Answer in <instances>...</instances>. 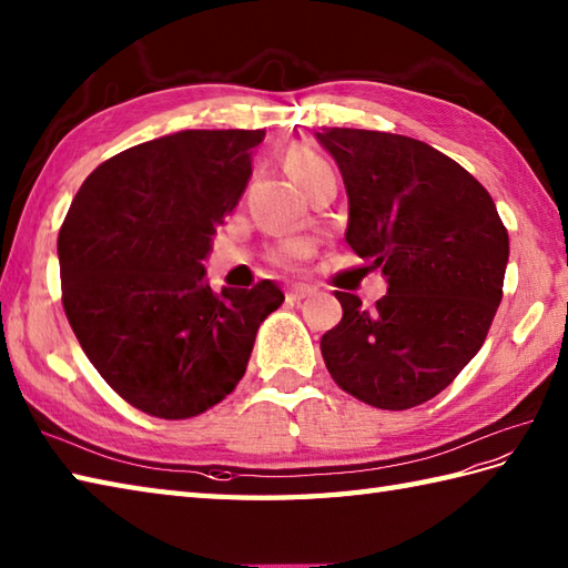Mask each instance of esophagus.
<instances>
[{
  "label": "esophagus",
  "mask_w": 568,
  "mask_h": 568,
  "mask_svg": "<svg viewBox=\"0 0 568 568\" xmlns=\"http://www.w3.org/2000/svg\"><path fill=\"white\" fill-rule=\"evenodd\" d=\"M314 294H316V288H314V286H308V284H294V286L288 288V292H286V296H288V298H294V301H301V298L314 296Z\"/></svg>",
  "instance_id": "1"
}]
</instances>
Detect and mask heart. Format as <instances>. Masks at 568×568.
I'll return each instance as SVG.
<instances>
[{
  "mask_svg": "<svg viewBox=\"0 0 568 568\" xmlns=\"http://www.w3.org/2000/svg\"><path fill=\"white\" fill-rule=\"evenodd\" d=\"M321 164H326V161H323L316 152H311V149H306V146H292L284 154V166L288 171V176H292L294 181L298 176H304V173H308L311 169L321 166ZM308 252H311V242L306 237H292L282 245L280 260L282 262H296L301 257H306Z\"/></svg>",
  "mask_w": 568,
  "mask_h": 568,
  "instance_id": "obj_1",
  "label": "heart"
}]
</instances>
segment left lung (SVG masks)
I'll list each match as a JSON object with an SVG mask.
<instances>
[{
    "label": "left lung",
    "instance_id": "obj_1",
    "mask_svg": "<svg viewBox=\"0 0 568 568\" xmlns=\"http://www.w3.org/2000/svg\"><path fill=\"white\" fill-rule=\"evenodd\" d=\"M348 193L345 240L387 280L375 308L335 292L343 318L321 353L338 387L377 409H412L446 389L490 331L510 240L480 183L419 139L316 132Z\"/></svg>",
    "mask_w": 568,
    "mask_h": 568
}]
</instances>
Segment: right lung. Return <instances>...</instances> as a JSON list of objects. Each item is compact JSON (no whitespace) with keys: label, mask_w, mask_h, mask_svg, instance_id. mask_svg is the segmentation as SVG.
<instances>
[{"label":"right lung","mask_w":568,"mask_h":568,"mask_svg":"<svg viewBox=\"0 0 568 568\" xmlns=\"http://www.w3.org/2000/svg\"><path fill=\"white\" fill-rule=\"evenodd\" d=\"M264 130H183L108 159L75 193L58 262L68 323L102 379L159 419L235 389L284 294L205 282L215 227L252 176Z\"/></svg>","instance_id":"obj_1"}]
</instances>
